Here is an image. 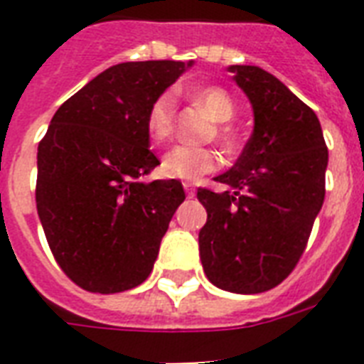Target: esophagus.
<instances>
[{
    "label": "esophagus",
    "mask_w": 364,
    "mask_h": 364,
    "mask_svg": "<svg viewBox=\"0 0 364 364\" xmlns=\"http://www.w3.org/2000/svg\"><path fill=\"white\" fill-rule=\"evenodd\" d=\"M183 188H185L187 196H194V187L191 185V183H183Z\"/></svg>",
    "instance_id": "1"
}]
</instances>
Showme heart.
Wrapping results in <instances>:
<instances>
[{
	"instance_id": "b5f03b06",
	"label": "heart",
	"mask_w": 364,
	"mask_h": 364,
	"mask_svg": "<svg viewBox=\"0 0 364 364\" xmlns=\"http://www.w3.org/2000/svg\"><path fill=\"white\" fill-rule=\"evenodd\" d=\"M193 96L204 105L215 121L228 122L236 113V104L232 96L223 87H200L193 90ZM173 121H176V94L171 90L159 94L149 105L147 111V132L154 143L164 141L173 132ZM223 137H228V130L223 128ZM219 159L210 149L191 147V145H173L168 153L162 156L160 170L170 179H185L194 181L204 173L217 170Z\"/></svg>"
}]
</instances>
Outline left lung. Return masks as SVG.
I'll return each instance as SVG.
<instances>
[{
  "mask_svg": "<svg viewBox=\"0 0 364 364\" xmlns=\"http://www.w3.org/2000/svg\"><path fill=\"white\" fill-rule=\"evenodd\" d=\"M251 102L253 134L215 177L225 193L198 188L208 221L198 234L208 279L223 291L264 293L294 270L325 200L328 151L319 119L279 79L230 65Z\"/></svg>",
  "mask_w": 364,
  "mask_h": 364,
  "instance_id": "1",
  "label": "left lung"
}]
</instances>
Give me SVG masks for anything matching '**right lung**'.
Wrapping results in <instances>:
<instances>
[{
	"label": "right lung",
	"instance_id": "1",
	"mask_svg": "<svg viewBox=\"0 0 364 364\" xmlns=\"http://www.w3.org/2000/svg\"><path fill=\"white\" fill-rule=\"evenodd\" d=\"M191 62H124L54 113L37 147L36 204L65 276L90 293H122L149 277L183 200L176 179L143 183L160 164L147 111Z\"/></svg>",
	"mask_w": 364,
	"mask_h": 364
}]
</instances>
